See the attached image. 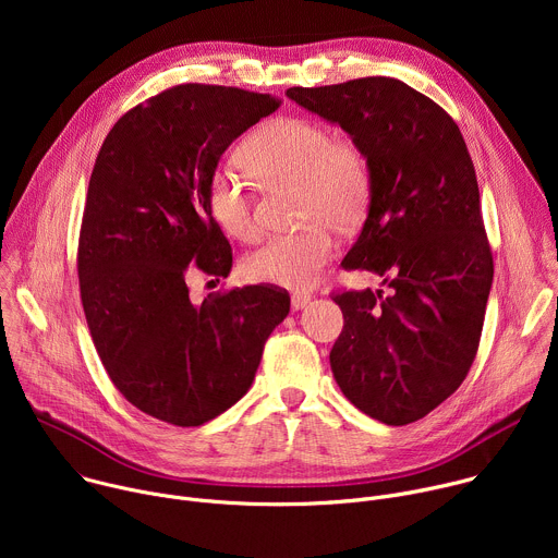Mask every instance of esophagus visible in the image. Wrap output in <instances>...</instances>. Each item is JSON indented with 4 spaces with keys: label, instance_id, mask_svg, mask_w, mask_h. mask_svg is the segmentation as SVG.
Masks as SVG:
<instances>
[{
    "label": "esophagus",
    "instance_id": "obj_1",
    "mask_svg": "<svg viewBox=\"0 0 558 558\" xmlns=\"http://www.w3.org/2000/svg\"><path fill=\"white\" fill-rule=\"evenodd\" d=\"M308 302H311V295H308V293H300V291H298V293L291 295V306H293L295 311L304 308Z\"/></svg>",
    "mask_w": 558,
    "mask_h": 558
}]
</instances>
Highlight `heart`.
Segmentation results:
<instances>
[{
	"label": "heart",
	"mask_w": 558,
	"mask_h": 558,
	"mask_svg": "<svg viewBox=\"0 0 558 558\" xmlns=\"http://www.w3.org/2000/svg\"><path fill=\"white\" fill-rule=\"evenodd\" d=\"M243 158L263 183H295V214L308 220L291 233H278L243 260L250 280L289 289L311 287L333 256L338 231L357 227L371 198V170L362 147L313 119L278 117L243 145ZM207 211L235 241L250 243L260 225L254 198L231 166H220L207 181Z\"/></svg>",
	"instance_id": "1"
}]
</instances>
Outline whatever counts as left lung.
I'll return each mask as SVG.
<instances>
[{
	"mask_svg": "<svg viewBox=\"0 0 558 558\" xmlns=\"http://www.w3.org/2000/svg\"><path fill=\"white\" fill-rule=\"evenodd\" d=\"M287 97L349 132L371 170L368 216L342 267L384 278L386 291H333L344 315L333 377L368 417L417 422L465 379L493 287L465 141L441 106L392 76Z\"/></svg>",
	"mask_w": 558,
	"mask_h": 558,
	"instance_id": "obj_1",
	"label": "left lung"
}]
</instances>
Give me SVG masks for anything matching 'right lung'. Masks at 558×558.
I'll list each match as a JSON object with an SVG mask.
<instances>
[{
	"label": "right lung",
	"mask_w": 558,
	"mask_h": 558,
	"mask_svg": "<svg viewBox=\"0 0 558 558\" xmlns=\"http://www.w3.org/2000/svg\"><path fill=\"white\" fill-rule=\"evenodd\" d=\"M280 108L271 95L181 84L128 110L95 161L78 231V289L104 368L125 400L201 426L250 390L289 293L256 284L190 300L187 278H227L231 247L207 181L233 138Z\"/></svg>",
	"instance_id": "right-lung-1"
}]
</instances>
